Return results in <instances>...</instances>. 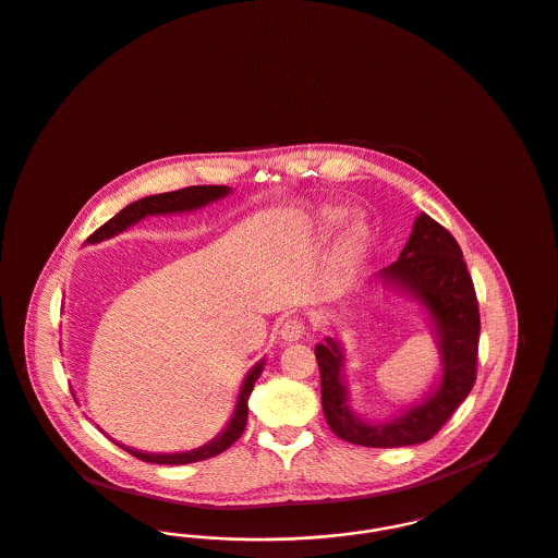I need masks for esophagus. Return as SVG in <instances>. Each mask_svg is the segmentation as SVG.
I'll return each mask as SVG.
<instances>
[{
  "label": "esophagus",
  "instance_id": "34e87169",
  "mask_svg": "<svg viewBox=\"0 0 558 558\" xmlns=\"http://www.w3.org/2000/svg\"><path fill=\"white\" fill-rule=\"evenodd\" d=\"M305 320L300 318V316H291V318H287L284 323H282V327H280V338L284 340L287 343L298 342L301 340L303 336H305Z\"/></svg>",
  "mask_w": 558,
  "mask_h": 558
}]
</instances>
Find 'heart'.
<instances>
[{"mask_svg":"<svg viewBox=\"0 0 558 558\" xmlns=\"http://www.w3.org/2000/svg\"><path fill=\"white\" fill-rule=\"evenodd\" d=\"M331 218H333V220H336V218H340V216L333 215V216H331ZM348 238H350V240H352V242H354V240H356V238H359V231H352V233H350V235H348Z\"/></svg>","mask_w":558,"mask_h":558,"instance_id":"1","label":"heart"}]
</instances>
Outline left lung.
Wrapping results in <instances>:
<instances>
[{
	"instance_id": "8db88e82",
	"label": "left lung",
	"mask_w": 558,
	"mask_h": 558,
	"mask_svg": "<svg viewBox=\"0 0 558 558\" xmlns=\"http://www.w3.org/2000/svg\"><path fill=\"white\" fill-rule=\"evenodd\" d=\"M378 280L423 303L441 356V378L429 395L386 423H365L348 405L342 345L316 343L320 399L329 429L350 444L399 448L423 444L446 425L470 395L477 372L480 310L461 246L429 215L418 216L399 258L380 269Z\"/></svg>"
}]
</instances>
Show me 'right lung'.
I'll return each instance as SVG.
<instances>
[{"mask_svg": "<svg viewBox=\"0 0 558 558\" xmlns=\"http://www.w3.org/2000/svg\"><path fill=\"white\" fill-rule=\"evenodd\" d=\"M231 193L229 186H218V184H204V186H186L180 191L172 193H161V195H150V197H142L140 202L129 204L128 208H123L117 216H112L106 225H101L90 238L88 244L114 238L117 233L125 231L131 225L140 222L142 218L153 215H173V213H191L197 208H204L213 202H218L222 197H227ZM263 372V361H258L257 365L248 372V376L244 378L242 390L238 395V403L233 410V416L229 421V425L225 427L222 433H218L213 441H208L206 446L197 448V450H189V452H175V454H153V452H142V450H133L123 444V450H128L129 454H133L140 461L146 463H157V465H186V463H197V461H206L213 459L216 454H220L222 450H227L231 444L238 441V437L244 433L246 421H248V397L255 388Z\"/></svg>", "mask_w": 558, "mask_h": 558, "instance_id": "1", "label": "right lung"}]
</instances>
